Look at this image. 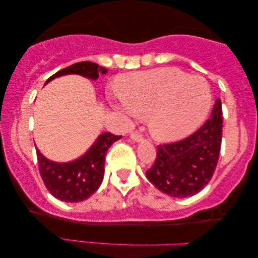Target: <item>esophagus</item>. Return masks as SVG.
<instances>
[{
	"mask_svg": "<svg viewBox=\"0 0 258 258\" xmlns=\"http://www.w3.org/2000/svg\"><path fill=\"white\" fill-rule=\"evenodd\" d=\"M131 138L135 142H143L144 141V136L142 135V133L137 132V131H135V132L131 133Z\"/></svg>",
	"mask_w": 258,
	"mask_h": 258,
	"instance_id": "1",
	"label": "esophagus"
}]
</instances>
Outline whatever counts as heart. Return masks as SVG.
Masks as SVG:
<instances>
[{"label":"heart","mask_w":258,"mask_h":258,"mask_svg":"<svg viewBox=\"0 0 258 258\" xmlns=\"http://www.w3.org/2000/svg\"><path fill=\"white\" fill-rule=\"evenodd\" d=\"M121 110L131 116L149 115L150 132L164 142L194 132L211 106L206 80L174 68L130 74L121 80Z\"/></svg>","instance_id":"heart-1"}]
</instances>
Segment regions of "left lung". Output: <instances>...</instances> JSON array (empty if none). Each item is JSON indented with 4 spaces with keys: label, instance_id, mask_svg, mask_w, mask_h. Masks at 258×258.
<instances>
[{
    "label": "left lung",
    "instance_id": "1",
    "mask_svg": "<svg viewBox=\"0 0 258 258\" xmlns=\"http://www.w3.org/2000/svg\"><path fill=\"white\" fill-rule=\"evenodd\" d=\"M222 103L216 100L211 117L198 131L172 143L159 144L147 178L162 193L188 198L205 188L214 176L222 143Z\"/></svg>",
    "mask_w": 258,
    "mask_h": 258
}]
</instances>
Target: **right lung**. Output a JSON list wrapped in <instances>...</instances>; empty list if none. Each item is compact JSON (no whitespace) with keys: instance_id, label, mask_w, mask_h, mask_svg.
Here are the masks:
<instances>
[{"instance_id":"add662e5","label":"right lung","mask_w":258,"mask_h":258,"mask_svg":"<svg viewBox=\"0 0 258 258\" xmlns=\"http://www.w3.org/2000/svg\"><path fill=\"white\" fill-rule=\"evenodd\" d=\"M105 73H108V69L98 64L80 61L59 70L47 80V82L68 74H79L85 78L97 80L100 74ZM120 138L121 136H115L110 132L103 133L81 159L68 164L49 161L36 149L38 171L49 193L65 203H80L96 193L104 176L106 152L111 144Z\"/></svg>"}]
</instances>
